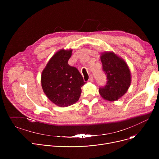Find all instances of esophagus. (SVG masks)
<instances>
[{"instance_id":"obj_1","label":"esophagus","mask_w":159,"mask_h":159,"mask_svg":"<svg viewBox=\"0 0 159 159\" xmlns=\"http://www.w3.org/2000/svg\"><path fill=\"white\" fill-rule=\"evenodd\" d=\"M94 80V77H93V75H90L89 76V81L90 82H93Z\"/></svg>"}]
</instances>
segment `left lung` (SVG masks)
Returning <instances> with one entry per match:
<instances>
[{
    "mask_svg": "<svg viewBox=\"0 0 159 159\" xmlns=\"http://www.w3.org/2000/svg\"><path fill=\"white\" fill-rule=\"evenodd\" d=\"M101 60L107 83L104 87L99 88V94L107 101H116L127 92L131 84L129 67L123 59L113 52H104Z\"/></svg>",
    "mask_w": 159,
    "mask_h": 159,
    "instance_id": "8db88e82",
    "label": "left lung"
}]
</instances>
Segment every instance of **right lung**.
<instances>
[{"mask_svg":"<svg viewBox=\"0 0 159 159\" xmlns=\"http://www.w3.org/2000/svg\"><path fill=\"white\" fill-rule=\"evenodd\" d=\"M72 52V50L58 51L41 74L43 92L53 103L60 107L69 106L78 101L81 87L85 84L79 71L68 63Z\"/></svg>","mask_w":159,"mask_h":159,"instance_id":"add662e5","label":"right lung"}]
</instances>
